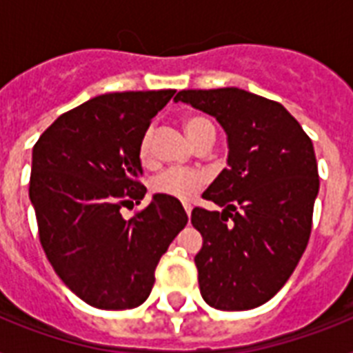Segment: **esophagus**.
<instances>
[{
    "label": "esophagus",
    "mask_w": 353,
    "mask_h": 353,
    "mask_svg": "<svg viewBox=\"0 0 353 353\" xmlns=\"http://www.w3.org/2000/svg\"><path fill=\"white\" fill-rule=\"evenodd\" d=\"M185 212H187V216L190 218V214H192V207H190V205H185Z\"/></svg>",
    "instance_id": "34e87169"
}]
</instances>
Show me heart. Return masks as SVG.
<instances>
[{
    "instance_id": "obj_1",
    "label": "heart",
    "mask_w": 353,
    "mask_h": 353,
    "mask_svg": "<svg viewBox=\"0 0 353 353\" xmlns=\"http://www.w3.org/2000/svg\"><path fill=\"white\" fill-rule=\"evenodd\" d=\"M185 132L188 139L194 144L201 143L205 137L214 135V126L212 122L207 121L205 117H188L185 121ZM139 159L143 163L150 161V135L146 133L139 144ZM205 177L199 172L194 170H179V168H170L157 174V176L150 181L152 192L166 196V198L177 199V201H190L196 196L201 185H203Z\"/></svg>"
}]
</instances>
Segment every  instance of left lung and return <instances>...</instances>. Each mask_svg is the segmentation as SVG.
<instances>
[{"label": "left lung", "instance_id": "8db88e82", "mask_svg": "<svg viewBox=\"0 0 353 353\" xmlns=\"http://www.w3.org/2000/svg\"><path fill=\"white\" fill-rule=\"evenodd\" d=\"M212 115L227 135V168L192 210L203 236L194 256L209 306L243 312L273 299L295 271L319 194L312 139L282 104L238 88L183 90L174 99Z\"/></svg>", "mask_w": 353, "mask_h": 353}]
</instances>
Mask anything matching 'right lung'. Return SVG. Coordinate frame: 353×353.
I'll use <instances>...</instances> for the list:
<instances>
[{
    "label": "right lung",
    "mask_w": 353,
    "mask_h": 353,
    "mask_svg": "<svg viewBox=\"0 0 353 353\" xmlns=\"http://www.w3.org/2000/svg\"><path fill=\"white\" fill-rule=\"evenodd\" d=\"M176 90L93 97L63 113L32 148L29 198L47 260L74 295L99 310L148 299L155 268L188 216L154 194L124 220L121 207L146 194L139 144Z\"/></svg>",
    "instance_id": "add662e5"
}]
</instances>
